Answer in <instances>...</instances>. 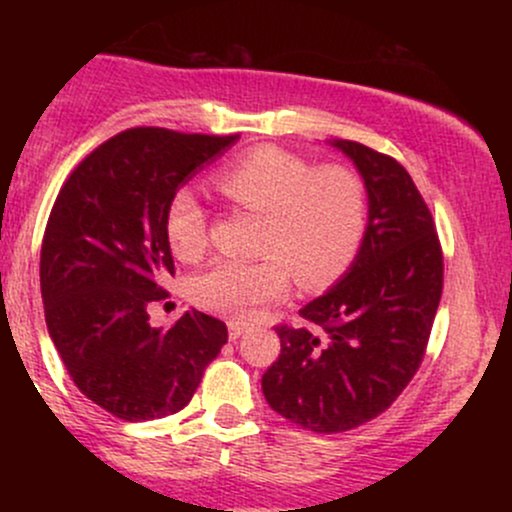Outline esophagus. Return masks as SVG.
<instances>
[{
    "label": "esophagus",
    "instance_id": "esophagus-1",
    "mask_svg": "<svg viewBox=\"0 0 512 512\" xmlns=\"http://www.w3.org/2000/svg\"><path fill=\"white\" fill-rule=\"evenodd\" d=\"M240 334H243V325H238V322H228V339L236 342V339H240Z\"/></svg>",
    "mask_w": 512,
    "mask_h": 512
}]
</instances>
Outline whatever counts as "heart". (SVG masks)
Masks as SVG:
<instances>
[{
    "label": "heart",
    "mask_w": 512,
    "mask_h": 512,
    "mask_svg": "<svg viewBox=\"0 0 512 512\" xmlns=\"http://www.w3.org/2000/svg\"><path fill=\"white\" fill-rule=\"evenodd\" d=\"M219 190L262 216V260H219L192 281L204 310L252 320L289 286L293 272L305 289L332 284L354 262L368 221L366 182L346 166L315 168L276 146H260L216 175ZM175 255L195 262L207 252V211L192 190H178L166 214Z\"/></svg>",
    "instance_id": "obj_1"
}]
</instances>
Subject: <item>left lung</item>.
I'll use <instances>...</instances> for the list:
<instances>
[{
    "label": "left lung",
    "instance_id": "left-lung-1",
    "mask_svg": "<svg viewBox=\"0 0 512 512\" xmlns=\"http://www.w3.org/2000/svg\"><path fill=\"white\" fill-rule=\"evenodd\" d=\"M368 192L361 248L342 279L303 305L322 327H276L281 354L262 375L276 414L342 433L390 407L424 361L443 293V252L426 202L395 158L334 139Z\"/></svg>",
    "mask_w": 512,
    "mask_h": 512
}]
</instances>
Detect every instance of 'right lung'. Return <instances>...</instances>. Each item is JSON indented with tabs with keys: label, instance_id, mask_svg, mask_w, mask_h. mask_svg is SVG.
<instances>
[{
	"label": "right lung",
	"instance_id": "obj_1",
	"mask_svg": "<svg viewBox=\"0 0 512 512\" xmlns=\"http://www.w3.org/2000/svg\"><path fill=\"white\" fill-rule=\"evenodd\" d=\"M233 137L134 127L98 146L69 175L40 252L45 322L74 385L125 421L175 414L228 342L216 317L190 308L170 330L146 305L173 274L170 199Z\"/></svg>",
	"mask_w": 512,
	"mask_h": 512
}]
</instances>
